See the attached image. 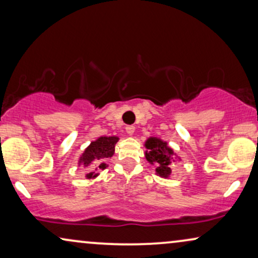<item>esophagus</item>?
Masks as SVG:
<instances>
[{"label":"esophagus","mask_w":258,"mask_h":258,"mask_svg":"<svg viewBox=\"0 0 258 258\" xmlns=\"http://www.w3.org/2000/svg\"><path fill=\"white\" fill-rule=\"evenodd\" d=\"M125 132H126V134H128L129 136H133L134 133H135V126H134V125L125 126Z\"/></svg>","instance_id":"obj_1"}]
</instances>
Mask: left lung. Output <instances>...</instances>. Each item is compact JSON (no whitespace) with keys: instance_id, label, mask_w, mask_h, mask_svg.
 Returning a JSON list of instances; mask_svg holds the SVG:
<instances>
[{"instance_id":"8db88e82","label":"left lung","mask_w":258,"mask_h":258,"mask_svg":"<svg viewBox=\"0 0 258 258\" xmlns=\"http://www.w3.org/2000/svg\"><path fill=\"white\" fill-rule=\"evenodd\" d=\"M147 148L146 158L150 164L156 165V174L168 178L171 174V164L176 162V154L167 142L157 137H149L144 143ZM179 160V157H177Z\"/></svg>"}]
</instances>
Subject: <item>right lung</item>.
<instances>
[{
    "label": "right lung",
    "instance_id": "right-lung-1",
    "mask_svg": "<svg viewBox=\"0 0 258 258\" xmlns=\"http://www.w3.org/2000/svg\"><path fill=\"white\" fill-rule=\"evenodd\" d=\"M117 136H101L96 141L91 142L89 147L86 148L82 156L80 157L79 165L88 168V174L86 177L88 179L95 178L98 176V170H103L108 167L105 164V158L111 157L115 153V144L117 143ZM93 165L91 166V164ZM93 166V168H90Z\"/></svg>",
    "mask_w": 258,
    "mask_h": 258
}]
</instances>
